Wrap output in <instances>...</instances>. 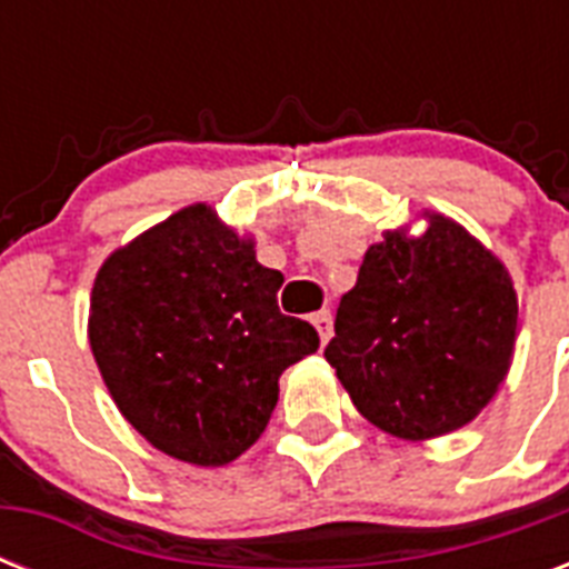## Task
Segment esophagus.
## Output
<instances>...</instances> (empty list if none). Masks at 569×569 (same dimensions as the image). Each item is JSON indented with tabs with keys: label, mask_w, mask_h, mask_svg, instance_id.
I'll return each mask as SVG.
<instances>
[{
	"label": "esophagus",
	"mask_w": 569,
	"mask_h": 569,
	"mask_svg": "<svg viewBox=\"0 0 569 569\" xmlns=\"http://www.w3.org/2000/svg\"><path fill=\"white\" fill-rule=\"evenodd\" d=\"M312 325H316V330H319L321 342H328V339L333 337V316H330V310L312 312Z\"/></svg>",
	"instance_id": "obj_1"
}]
</instances>
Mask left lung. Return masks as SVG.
<instances>
[{
    "instance_id": "left-lung-1",
    "label": "left lung",
    "mask_w": 569,
    "mask_h": 569,
    "mask_svg": "<svg viewBox=\"0 0 569 569\" xmlns=\"http://www.w3.org/2000/svg\"><path fill=\"white\" fill-rule=\"evenodd\" d=\"M328 363L380 431L428 440L472 422L508 375L517 295L502 262L431 214L419 239L387 232L342 295Z\"/></svg>"
}]
</instances>
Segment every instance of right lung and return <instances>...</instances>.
Listing matches in <instances>:
<instances>
[{
    "label": "right lung",
    "instance_id": "1",
    "mask_svg": "<svg viewBox=\"0 0 569 569\" xmlns=\"http://www.w3.org/2000/svg\"><path fill=\"white\" fill-rule=\"evenodd\" d=\"M283 274L209 206L171 214L102 262L91 295L93 360L114 405L156 449L223 467L266 431L277 380L319 351L283 316Z\"/></svg>",
    "mask_w": 569,
    "mask_h": 569
}]
</instances>
